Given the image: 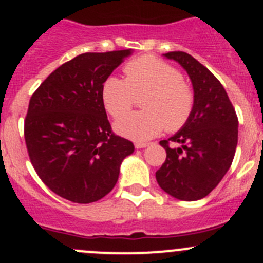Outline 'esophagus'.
I'll return each instance as SVG.
<instances>
[{
	"label": "esophagus",
	"mask_w": 263,
	"mask_h": 263,
	"mask_svg": "<svg viewBox=\"0 0 263 263\" xmlns=\"http://www.w3.org/2000/svg\"><path fill=\"white\" fill-rule=\"evenodd\" d=\"M135 148H137V149H139V148H145L148 145V143H143V142H137L135 143Z\"/></svg>",
	"instance_id": "1"
}]
</instances>
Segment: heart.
<instances>
[{"label": "heart", "instance_id": "obj_1", "mask_svg": "<svg viewBox=\"0 0 263 263\" xmlns=\"http://www.w3.org/2000/svg\"><path fill=\"white\" fill-rule=\"evenodd\" d=\"M126 79L110 77L102 85V102L112 118L120 119L137 97L145 111L133 113L115 124V130L132 140L151 139L163 129L179 130L189 120L194 93L176 67L153 56L139 57L124 67Z\"/></svg>", "mask_w": 263, "mask_h": 263}]
</instances>
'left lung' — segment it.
<instances>
[{
    "label": "left lung",
    "instance_id": "left-lung-1",
    "mask_svg": "<svg viewBox=\"0 0 263 263\" xmlns=\"http://www.w3.org/2000/svg\"><path fill=\"white\" fill-rule=\"evenodd\" d=\"M163 56L186 71L194 93V107L185 125L160 144L166 160L156 173L158 185L180 201H197L216 188L233 162L238 144L235 110L214 74L181 51ZM170 141L179 147H170Z\"/></svg>",
    "mask_w": 263,
    "mask_h": 263
}]
</instances>
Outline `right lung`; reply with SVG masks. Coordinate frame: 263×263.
Wrapping results in <instances>:
<instances>
[{
  "label": "right lung",
  "instance_id": "right-lung-1",
  "mask_svg": "<svg viewBox=\"0 0 263 263\" xmlns=\"http://www.w3.org/2000/svg\"><path fill=\"white\" fill-rule=\"evenodd\" d=\"M133 49L88 52L57 67L32 96L24 135L38 176L53 193L92 203L118 183L130 140L111 130L102 85Z\"/></svg>",
  "mask_w": 263,
  "mask_h": 263
}]
</instances>
